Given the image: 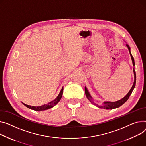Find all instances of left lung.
Segmentation results:
<instances>
[{
	"label": "left lung",
	"mask_w": 146,
	"mask_h": 146,
	"mask_svg": "<svg viewBox=\"0 0 146 146\" xmlns=\"http://www.w3.org/2000/svg\"><path fill=\"white\" fill-rule=\"evenodd\" d=\"M126 46L127 47L128 49H129V53H130V56H131V60H132V63H133V66H134V58L131 53V52H130V46L127 44H126ZM133 72H134V83H133V84L131 87V89L130 90V91L128 92V93L126 94L123 98H122L121 99L118 100V101H116V102H104L102 104H97L96 103H94V100H93V99L92 98V97L91 96L90 93L89 92L88 90H87V89L86 88V87L85 86V94H86V96L87 97V98L88 99V100L94 105L96 106L98 108H100V109H107V110H112V109H115V108H119L120 106H121V105H123L126 101H127L129 98L130 96L131 95L133 89H134L135 87V82H136V74H135V72L134 70V68L133 69Z\"/></svg>",
	"instance_id": "8db88e82"
}]
</instances>
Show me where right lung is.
<instances>
[{
    "label": "right lung",
    "instance_id": "1",
    "mask_svg": "<svg viewBox=\"0 0 146 146\" xmlns=\"http://www.w3.org/2000/svg\"><path fill=\"white\" fill-rule=\"evenodd\" d=\"M63 87L62 88L59 95L57 96V97L54 100H53V101L49 102L47 104H44V105H42V106H32L23 103H22L26 107H27V108L30 109L31 110H35V111H43V110L49 109L53 108V107H54L56 104H57L58 103H59V102L60 100L62 97V94H63Z\"/></svg>",
    "mask_w": 146,
    "mask_h": 146
}]
</instances>
